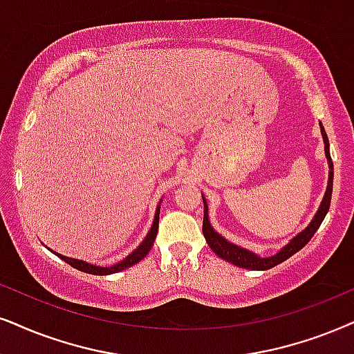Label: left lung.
I'll return each instance as SVG.
<instances>
[{"label": "left lung", "mask_w": 354, "mask_h": 354, "mask_svg": "<svg viewBox=\"0 0 354 354\" xmlns=\"http://www.w3.org/2000/svg\"><path fill=\"white\" fill-rule=\"evenodd\" d=\"M320 132H322V138H324V145H325V156H326V163H328V183H326V191L324 194V199L319 205V210L315 212L314 218L308 222V225L306 229L299 232L296 236H292L288 243L284 245L279 252L271 254V257H259L254 252H250L247 248H241L239 245L232 243L227 239L218 234V232L214 230V227L210 225L209 221V207H207V201L203 196L204 201V221H203V234L204 239L207 241V245L212 250L214 253L217 254L218 258L225 259V261L232 263V265L239 266V268H245V270H252V271H265L270 270V268H274L279 263L286 261V259L292 257L294 253H297L299 250H302L306 245L310 241L312 236L317 230H319L320 223L324 222V218L326 216L330 209V201H332V191H333V162L332 156H330V144H328V137H326V132L324 129V125L320 124Z\"/></svg>", "instance_id": "1"}]
</instances>
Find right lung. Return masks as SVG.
Masks as SVG:
<instances>
[{"label":"right lung","instance_id":"right-lung-1","mask_svg":"<svg viewBox=\"0 0 354 354\" xmlns=\"http://www.w3.org/2000/svg\"><path fill=\"white\" fill-rule=\"evenodd\" d=\"M160 204H162V201H160L158 205H156V210H155V217H153V222H151V227L149 230V234L144 240H142V243L138 245V247L133 250L131 254H127L124 259H120L119 263H114L113 266H96V265H91V263H86L83 261V259H77V258H70V257H64V254L53 252L57 254L58 258L64 259L65 263H68L70 266L77 268V270L83 271V272H88V274H96V276H106V274H114V272H119V271H124L127 270V268H131L136 265V263L140 261L142 258L147 257V253L150 252V248L153 247V241L156 239V234H158V221H160Z\"/></svg>","mask_w":354,"mask_h":354}]
</instances>
